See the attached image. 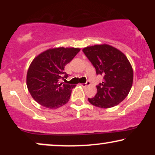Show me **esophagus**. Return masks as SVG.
<instances>
[{"mask_svg":"<svg viewBox=\"0 0 155 155\" xmlns=\"http://www.w3.org/2000/svg\"><path fill=\"white\" fill-rule=\"evenodd\" d=\"M80 84H81V86H83V87H86V86H87V85H90V81H87L86 83Z\"/></svg>","mask_w":155,"mask_h":155,"instance_id":"obj_1","label":"esophagus"}]
</instances>
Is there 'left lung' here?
<instances>
[{
	"instance_id": "8db88e82",
	"label": "left lung",
	"mask_w": 155,
	"mask_h": 155,
	"mask_svg": "<svg viewBox=\"0 0 155 155\" xmlns=\"http://www.w3.org/2000/svg\"><path fill=\"white\" fill-rule=\"evenodd\" d=\"M82 51L95 67L97 75L104 77L97 86V94L88 98L89 102L102 108L118 105L127 97L133 84V68L127 57L107 44L87 47Z\"/></svg>"
}]
</instances>
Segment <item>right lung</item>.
Masks as SVG:
<instances>
[{
    "mask_svg": "<svg viewBox=\"0 0 155 155\" xmlns=\"http://www.w3.org/2000/svg\"><path fill=\"white\" fill-rule=\"evenodd\" d=\"M79 51V48H54L34 58L27 74V87L37 103L58 108L68 102L76 85L61 82V79L68 77L64 68Z\"/></svg>",
    "mask_w": 155,
    "mask_h": 155,
    "instance_id": "right-lung-1",
    "label": "right lung"
}]
</instances>
